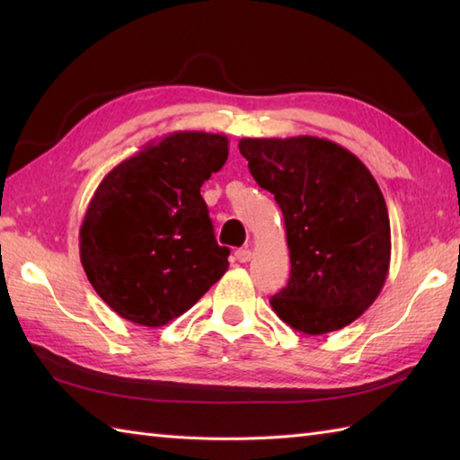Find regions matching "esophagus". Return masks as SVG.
I'll list each match as a JSON object with an SVG mask.
<instances>
[{"mask_svg": "<svg viewBox=\"0 0 460 460\" xmlns=\"http://www.w3.org/2000/svg\"><path fill=\"white\" fill-rule=\"evenodd\" d=\"M251 257H252V252H251V249H247V247L235 251V259H237L239 262H249Z\"/></svg>", "mask_w": 460, "mask_h": 460, "instance_id": "obj_1", "label": "esophagus"}]
</instances>
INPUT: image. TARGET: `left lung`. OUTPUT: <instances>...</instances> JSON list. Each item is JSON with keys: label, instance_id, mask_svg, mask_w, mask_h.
<instances>
[{"label": "left lung", "instance_id": "1", "mask_svg": "<svg viewBox=\"0 0 460 460\" xmlns=\"http://www.w3.org/2000/svg\"><path fill=\"white\" fill-rule=\"evenodd\" d=\"M239 150L285 217L290 279L270 296L272 310L310 336L351 324L379 296L392 259L374 175L349 150L316 136L243 138Z\"/></svg>", "mask_w": 460, "mask_h": 460}]
</instances>
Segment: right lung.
<instances>
[{
  "label": "right lung",
  "instance_id": "obj_1",
  "mask_svg": "<svg viewBox=\"0 0 460 460\" xmlns=\"http://www.w3.org/2000/svg\"><path fill=\"white\" fill-rule=\"evenodd\" d=\"M227 155V136L172 132L99 183L81 225V262L124 320L165 326L225 275L229 249L215 241L201 185Z\"/></svg>",
  "mask_w": 460,
  "mask_h": 460
}]
</instances>
